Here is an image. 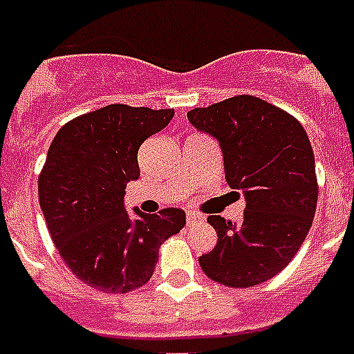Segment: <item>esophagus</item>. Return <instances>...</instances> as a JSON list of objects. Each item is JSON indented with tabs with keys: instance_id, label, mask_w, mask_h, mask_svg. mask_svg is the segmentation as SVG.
Here are the masks:
<instances>
[{
	"instance_id": "34e87169",
	"label": "esophagus",
	"mask_w": 354,
	"mask_h": 354,
	"mask_svg": "<svg viewBox=\"0 0 354 354\" xmlns=\"http://www.w3.org/2000/svg\"><path fill=\"white\" fill-rule=\"evenodd\" d=\"M201 219H203V216H201V214H197V212H188V214H186V221H188V225L201 221Z\"/></svg>"
}]
</instances>
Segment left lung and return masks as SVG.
<instances>
[{"label": "left lung", "instance_id": "1", "mask_svg": "<svg viewBox=\"0 0 354 354\" xmlns=\"http://www.w3.org/2000/svg\"><path fill=\"white\" fill-rule=\"evenodd\" d=\"M188 120L219 140L226 183L247 199L237 225L208 217L217 245L199 257L201 268L232 289L263 283L289 265L315 219L318 179L309 137L298 118L252 95L195 107Z\"/></svg>", "mask_w": 354, "mask_h": 354}]
</instances>
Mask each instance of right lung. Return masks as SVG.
Here are the masks:
<instances>
[{"label": "right lung", "mask_w": 354, "mask_h": 354, "mask_svg": "<svg viewBox=\"0 0 354 354\" xmlns=\"http://www.w3.org/2000/svg\"><path fill=\"white\" fill-rule=\"evenodd\" d=\"M174 118V109L111 104L64 124L38 177L39 206L58 254L76 278L126 294L153 276L159 248L186 225L185 212L164 208L137 219L124 210L138 179V148Z\"/></svg>", "instance_id": "1"}]
</instances>
